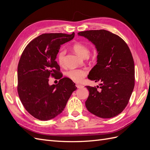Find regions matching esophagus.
<instances>
[{
	"label": "esophagus",
	"instance_id": "obj_1",
	"mask_svg": "<svg viewBox=\"0 0 150 150\" xmlns=\"http://www.w3.org/2000/svg\"><path fill=\"white\" fill-rule=\"evenodd\" d=\"M76 86L78 88H83L84 86H83V85H81V84H76Z\"/></svg>",
	"mask_w": 150,
	"mask_h": 150
}]
</instances>
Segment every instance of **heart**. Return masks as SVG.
<instances>
[{"mask_svg": "<svg viewBox=\"0 0 150 150\" xmlns=\"http://www.w3.org/2000/svg\"><path fill=\"white\" fill-rule=\"evenodd\" d=\"M72 49L76 54L82 57H86L89 52L88 47L85 44L81 42H76L72 46ZM66 51L61 49L57 54V61L60 66H63L65 62V56ZM67 76L75 82H80L87 74V71L83 69H72L67 72Z\"/></svg>", "mask_w": 150, "mask_h": 150, "instance_id": "obj_1", "label": "heart"}]
</instances>
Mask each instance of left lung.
Listing matches in <instances>:
<instances>
[{
  "label": "left lung",
  "instance_id": "8db88e82",
  "mask_svg": "<svg viewBox=\"0 0 150 150\" xmlns=\"http://www.w3.org/2000/svg\"><path fill=\"white\" fill-rule=\"evenodd\" d=\"M97 49V64L88 79L100 81L99 86H86L89 94L85 102L87 110L102 118L118 115L128 104L134 86V64L127 44L118 35L106 30L80 32Z\"/></svg>",
  "mask_w": 150,
  "mask_h": 150
}]
</instances>
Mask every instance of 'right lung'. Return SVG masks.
<instances>
[{"label": "right lung", "instance_id": "1", "mask_svg": "<svg viewBox=\"0 0 150 150\" xmlns=\"http://www.w3.org/2000/svg\"><path fill=\"white\" fill-rule=\"evenodd\" d=\"M74 35L42 34L30 41L22 54L17 67L18 94L25 110L39 120H50L61 114L77 89L71 79L61 78L56 61L61 45ZM50 76L60 79L59 83L49 85Z\"/></svg>", "mask_w": 150, "mask_h": 150}]
</instances>
